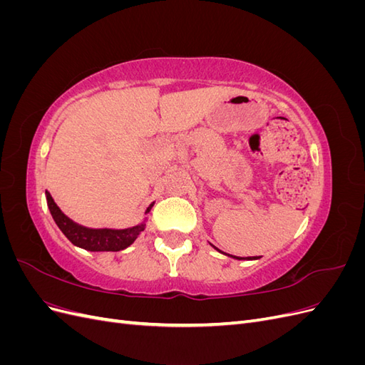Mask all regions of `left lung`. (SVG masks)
Listing matches in <instances>:
<instances>
[{"label": "left lung", "instance_id": "1", "mask_svg": "<svg viewBox=\"0 0 365 365\" xmlns=\"http://www.w3.org/2000/svg\"><path fill=\"white\" fill-rule=\"evenodd\" d=\"M217 250V248H216ZM219 251V250H217ZM228 256H231V254H228ZM233 259H237V260H242V259H245V257H237V256H231ZM247 259H259V257H247Z\"/></svg>", "mask_w": 365, "mask_h": 365}]
</instances>
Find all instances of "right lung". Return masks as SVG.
I'll return each mask as SVG.
<instances>
[{
    "mask_svg": "<svg viewBox=\"0 0 365 365\" xmlns=\"http://www.w3.org/2000/svg\"><path fill=\"white\" fill-rule=\"evenodd\" d=\"M47 196V205L50 208V213L54 219V222L61 228L62 233L67 236V239L73 245L88 250V251H120L125 250L129 245L134 244V240L138 235L145 230L146 224L143 222L140 225L125 228V230H113V228H88L83 225L76 224L67 215L62 213V210L53 201V197L48 192ZM153 202L148 207L146 213L150 212Z\"/></svg>",
    "mask_w": 365,
    "mask_h": 365,
    "instance_id": "right-lung-1",
    "label": "right lung"
}]
</instances>
